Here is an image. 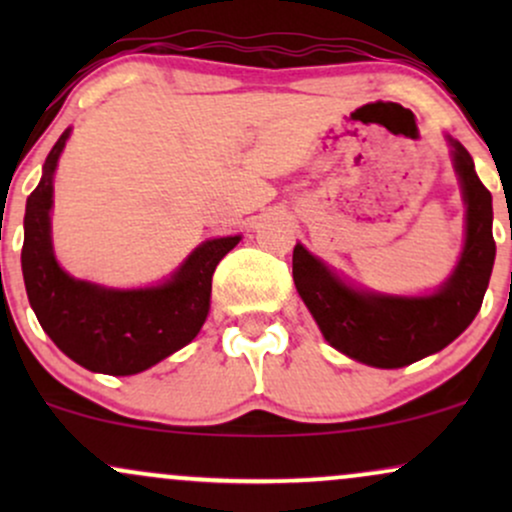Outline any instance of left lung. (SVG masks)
<instances>
[{
  "instance_id": "8db88e82",
  "label": "left lung",
  "mask_w": 512,
  "mask_h": 512,
  "mask_svg": "<svg viewBox=\"0 0 512 512\" xmlns=\"http://www.w3.org/2000/svg\"><path fill=\"white\" fill-rule=\"evenodd\" d=\"M452 166L467 204V236L450 279L431 296H383L346 284L301 243L293 248V281L334 349L375 368H402L445 349L472 325L489 289L493 243L491 192L474 161L448 137Z\"/></svg>"
}]
</instances>
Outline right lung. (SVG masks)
<instances>
[{
    "label": "right lung",
    "instance_id": "add662e5",
    "mask_svg": "<svg viewBox=\"0 0 512 512\" xmlns=\"http://www.w3.org/2000/svg\"><path fill=\"white\" fill-rule=\"evenodd\" d=\"M67 139L64 129L26 202L21 269L28 301L40 327L79 366L105 375L142 373L197 337L209 315L216 264L240 236L207 240L168 281L149 289H105L74 279L57 264L50 238L52 178Z\"/></svg>",
    "mask_w": 512,
    "mask_h": 512
}]
</instances>
